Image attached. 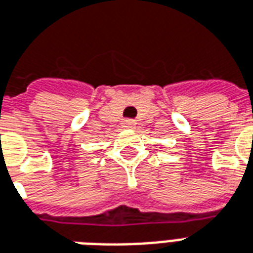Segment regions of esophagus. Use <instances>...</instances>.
<instances>
[{
	"mask_svg": "<svg viewBox=\"0 0 253 253\" xmlns=\"http://www.w3.org/2000/svg\"><path fill=\"white\" fill-rule=\"evenodd\" d=\"M122 125H123V127H125V128H134L136 125V122L132 121V119H125Z\"/></svg>",
	"mask_w": 253,
	"mask_h": 253,
	"instance_id": "34e87169",
	"label": "esophagus"
}]
</instances>
